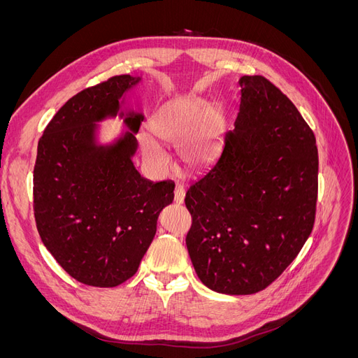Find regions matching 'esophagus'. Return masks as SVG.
Here are the masks:
<instances>
[{"label": "esophagus", "mask_w": 358, "mask_h": 358, "mask_svg": "<svg viewBox=\"0 0 358 358\" xmlns=\"http://www.w3.org/2000/svg\"><path fill=\"white\" fill-rule=\"evenodd\" d=\"M183 200H185V187H183V183H178L175 188V201L182 204Z\"/></svg>", "instance_id": "34e87169"}]
</instances>
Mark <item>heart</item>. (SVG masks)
Returning a JSON list of instances; mask_svg holds the SVG:
<instances>
[{
    "label": "heart",
    "mask_w": 358,
    "mask_h": 358,
    "mask_svg": "<svg viewBox=\"0 0 358 358\" xmlns=\"http://www.w3.org/2000/svg\"><path fill=\"white\" fill-rule=\"evenodd\" d=\"M221 115L210 104L188 99L169 104L152 122L154 134L167 143L180 145L182 161L189 167H206L218 157L221 148ZM146 159L159 170L169 158L152 136L142 137Z\"/></svg>",
    "instance_id": "1"
}]
</instances>
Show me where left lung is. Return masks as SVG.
Instances as JSON below:
<instances>
[{"label": "left lung", "instance_id": "1", "mask_svg": "<svg viewBox=\"0 0 358 358\" xmlns=\"http://www.w3.org/2000/svg\"><path fill=\"white\" fill-rule=\"evenodd\" d=\"M241 112L222 152L185 196L187 248L201 282L254 294L294 262L315 222V136L264 76H243Z\"/></svg>", "mask_w": 358, "mask_h": 358}]
</instances>
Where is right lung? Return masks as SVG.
I'll list each match as a JSON object with an SVG mask.
<instances>
[{
  "instance_id": "right-lung-1",
  "label": "right lung",
  "mask_w": 358,
  "mask_h": 358,
  "mask_svg": "<svg viewBox=\"0 0 358 358\" xmlns=\"http://www.w3.org/2000/svg\"><path fill=\"white\" fill-rule=\"evenodd\" d=\"M140 79L113 76L64 104L38 140L34 216L43 243L66 272L90 287H116L136 275L175 183L150 182L134 169L133 133L113 146L94 143L95 122L115 116ZM143 116L125 124L137 133Z\"/></svg>"
}]
</instances>
